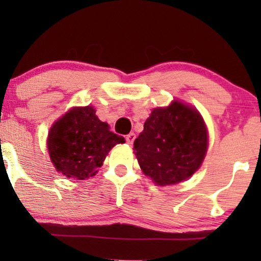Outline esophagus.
<instances>
[{
  "instance_id": "1",
  "label": "esophagus",
  "mask_w": 261,
  "mask_h": 261,
  "mask_svg": "<svg viewBox=\"0 0 261 261\" xmlns=\"http://www.w3.org/2000/svg\"><path fill=\"white\" fill-rule=\"evenodd\" d=\"M135 138H137V135H135L134 133H129L128 135H126V141H127V144L133 145Z\"/></svg>"
}]
</instances>
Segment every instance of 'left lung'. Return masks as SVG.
<instances>
[{"mask_svg": "<svg viewBox=\"0 0 261 261\" xmlns=\"http://www.w3.org/2000/svg\"><path fill=\"white\" fill-rule=\"evenodd\" d=\"M208 148V135L197 110L174 101L155 108L134 141L142 172L158 185L177 184L199 169Z\"/></svg>", "mask_w": 261, "mask_h": 261, "instance_id": "obj_1", "label": "left lung"}]
</instances>
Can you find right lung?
I'll use <instances>...</instances> for the list:
<instances>
[{
  "label": "right lung",
  "mask_w": 261,
  "mask_h": 261,
  "mask_svg": "<svg viewBox=\"0 0 261 261\" xmlns=\"http://www.w3.org/2000/svg\"><path fill=\"white\" fill-rule=\"evenodd\" d=\"M92 107L72 108L53 124L47 148L57 171L67 178L95 176L106 155L124 138L109 130L108 123L96 116Z\"/></svg>",
  "instance_id": "1"
}]
</instances>
